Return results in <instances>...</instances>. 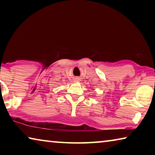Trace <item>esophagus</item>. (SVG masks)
<instances>
[{
    "instance_id": "34e87169",
    "label": "esophagus",
    "mask_w": 155,
    "mask_h": 155,
    "mask_svg": "<svg viewBox=\"0 0 155 155\" xmlns=\"http://www.w3.org/2000/svg\"><path fill=\"white\" fill-rule=\"evenodd\" d=\"M77 81H78V78H77Z\"/></svg>"
}]
</instances>
